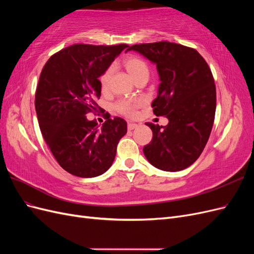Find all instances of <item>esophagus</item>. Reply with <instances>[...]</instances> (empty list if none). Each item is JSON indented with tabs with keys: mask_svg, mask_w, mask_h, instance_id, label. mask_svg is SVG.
<instances>
[{
	"mask_svg": "<svg viewBox=\"0 0 254 254\" xmlns=\"http://www.w3.org/2000/svg\"><path fill=\"white\" fill-rule=\"evenodd\" d=\"M139 127V125L135 124V123H128V129L129 130H133L135 128Z\"/></svg>",
	"mask_w": 254,
	"mask_h": 254,
	"instance_id": "obj_1",
	"label": "esophagus"
}]
</instances>
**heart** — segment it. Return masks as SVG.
I'll list each match as a JSON object with an SVG mask.
<instances>
[{
    "label": "heart",
    "instance_id": "b5f03b06",
    "mask_svg": "<svg viewBox=\"0 0 254 254\" xmlns=\"http://www.w3.org/2000/svg\"><path fill=\"white\" fill-rule=\"evenodd\" d=\"M124 65L128 73L131 75V77L135 80L139 78L140 76L148 75V66L146 64L145 61L139 57L135 56H129L124 60ZM113 72V66H109L107 70L102 74L99 77V82L103 89H106L108 87V83L110 80V77ZM143 104V101L141 98L135 99H121V101L117 104V109L123 113L127 115V117H134L136 114V109Z\"/></svg>",
    "mask_w": 254,
    "mask_h": 254
}]
</instances>
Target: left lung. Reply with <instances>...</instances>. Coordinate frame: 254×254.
Here are the masks:
<instances>
[{
    "label": "left lung",
    "mask_w": 254,
    "mask_h": 254,
    "mask_svg": "<svg viewBox=\"0 0 254 254\" xmlns=\"http://www.w3.org/2000/svg\"><path fill=\"white\" fill-rule=\"evenodd\" d=\"M156 64L160 84L153 113L166 126L146 123L152 140L143 151L161 171L179 172L193 164L209 140L216 110V89L209 65L196 50L167 41L127 49ZM126 51V52H127Z\"/></svg>",
    "instance_id": "1"
}]
</instances>
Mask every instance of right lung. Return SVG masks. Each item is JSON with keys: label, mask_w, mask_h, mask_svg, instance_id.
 <instances>
[{"label": "right lung", "mask_w": 254, "mask_h": 254, "mask_svg": "<svg viewBox=\"0 0 254 254\" xmlns=\"http://www.w3.org/2000/svg\"><path fill=\"white\" fill-rule=\"evenodd\" d=\"M126 48L74 44L53 55L42 68L35 97L39 127L59 165L74 176L93 178L108 171L127 133L121 118L99 126L86 117L97 111L98 78Z\"/></svg>", "instance_id": "add662e5"}]
</instances>
